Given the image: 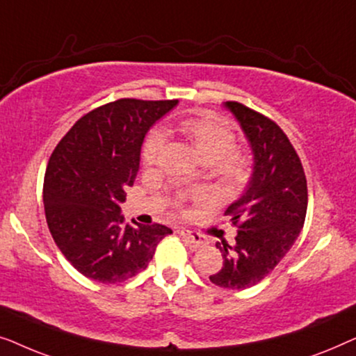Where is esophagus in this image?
Returning <instances> with one entry per match:
<instances>
[{
  "mask_svg": "<svg viewBox=\"0 0 356 356\" xmlns=\"http://www.w3.org/2000/svg\"><path fill=\"white\" fill-rule=\"evenodd\" d=\"M178 233L181 235V238H184V240L189 243V245L197 246V248L207 245V238L199 235V233H196V232H191V230H186V228H183V230H179Z\"/></svg>",
  "mask_w": 356,
  "mask_h": 356,
  "instance_id": "1",
  "label": "esophagus"
}]
</instances>
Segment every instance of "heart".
I'll list each match as a JSON object with an SVG mask.
<instances>
[{
	"mask_svg": "<svg viewBox=\"0 0 356 356\" xmlns=\"http://www.w3.org/2000/svg\"><path fill=\"white\" fill-rule=\"evenodd\" d=\"M175 131L189 140L204 163H211L228 186H240L250 175V160L235 147V131L225 120L212 113H197L179 120ZM165 134L152 129L143 145V163L152 167L163 147Z\"/></svg>",
	"mask_w": 356,
	"mask_h": 356,
	"instance_id": "heart-1",
	"label": "heart"
}]
</instances>
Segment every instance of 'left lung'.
<instances>
[{
  "instance_id": "8db88e82",
  "label": "left lung",
  "mask_w": 356,
  "mask_h": 356,
  "mask_svg": "<svg viewBox=\"0 0 356 356\" xmlns=\"http://www.w3.org/2000/svg\"><path fill=\"white\" fill-rule=\"evenodd\" d=\"M252 154L245 191L225 211L238 227L235 245L217 243L222 269L209 277L223 289L254 286L284 259L303 228L308 186L300 157L284 131L266 116L238 102H225Z\"/></svg>"
}]
</instances>
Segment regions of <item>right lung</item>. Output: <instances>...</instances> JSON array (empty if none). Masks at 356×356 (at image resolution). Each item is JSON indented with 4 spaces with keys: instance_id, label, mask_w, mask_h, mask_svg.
<instances>
[{
    "instance_id": "add662e5",
    "label": "right lung",
    "mask_w": 356,
    "mask_h": 356,
    "mask_svg": "<svg viewBox=\"0 0 356 356\" xmlns=\"http://www.w3.org/2000/svg\"><path fill=\"white\" fill-rule=\"evenodd\" d=\"M178 100L121 99L77 121L53 150L43 183L47 223L67 261L100 284H118L149 266L168 227H129L121 216L139 172L147 131Z\"/></svg>"
}]
</instances>
